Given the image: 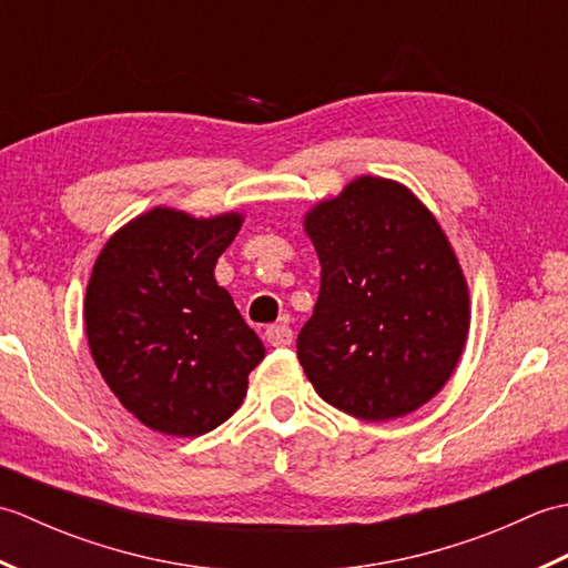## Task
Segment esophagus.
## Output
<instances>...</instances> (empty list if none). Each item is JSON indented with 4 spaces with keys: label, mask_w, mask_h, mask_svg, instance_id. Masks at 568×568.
I'll list each match as a JSON object with an SVG mask.
<instances>
[{
    "label": "esophagus",
    "mask_w": 568,
    "mask_h": 568,
    "mask_svg": "<svg viewBox=\"0 0 568 568\" xmlns=\"http://www.w3.org/2000/svg\"><path fill=\"white\" fill-rule=\"evenodd\" d=\"M265 339H268V344L275 346V348L291 346L293 344V329L287 327V324H271V327L265 329Z\"/></svg>",
    "instance_id": "obj_1"
}]
</instances>
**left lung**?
I'll use <instances>...</instances> for the list:
<instances>
[{
    "label": "left lung",
    "instance_id": "left-lung-1",
    "mask_svg": "<svg viewBox=\"0 0 568 568\" xmlns=\"http://www.w3.org/2000/svg\"><path fill=\"white\" fill-rule=\"evenodd\" d=\"M322 265L297 358L346 415H409L449 381L468 334V287L442 226L413 192L364 175L305 216Z\"/></svg>",
    "mask_w": 568,
    "mask_h": 568
}]
</instances>
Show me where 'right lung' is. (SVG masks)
I'll use <instances>...</instances> for the list:
<instances>
[{
	"instance_id": "add662e5",
	"label": "right lung",
	"mask_w": 568,
	"mask_h": 568,
	"mask_svg": "<svg viewBox=\"0 0 568 568\" xmlns=\"http://www.w3.org/2000/svg\"><path fill=\"white\" fill-rule=\"evenodd\" d=\"M241 214L195 220L155 207L106 241L84 295V332L102 378L131 415L200 437L234 415L265 348L214 265Z\"/></svg>"
}]
</instances>
